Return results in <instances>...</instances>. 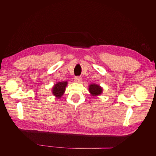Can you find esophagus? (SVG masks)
I'll return each mask as SVG.
<instances>
[{"instance_id":"1","label":"esophagus","mask_w":156,"mask_h":156,"mask_svg":"<svg viewBox=\"0 0 156 156\" xmlns=\"http://www.w3.org/2000/svg\"><path fill=\"white\" fill-rule=\"evenodd\" d=\"M81 80H82V78L81 77H75L74 78V81L76 83H80L81 81Z\"/></svg>"}]
</instances>
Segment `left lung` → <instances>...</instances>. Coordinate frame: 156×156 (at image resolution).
Segmentation results:
<instances>
[{
  "instance_id": "8db88e82",
  "label": "left lung",
  "mask_w": 156,
  "mask_h": 156,
  "mask_svg": "<svg viewBox=\"0 0 156 156\" xmlns=\"http://www.w3.org/2000/svg\"><path fill=\"white\" fill-rule=\"evenodd\" d=\"M103 88L98 84L92 83L90 84L88 87V91L92 96H100L103 92Z\"/></svg>"
}]
</instances>
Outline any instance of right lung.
Wrapping results in <instances>:
<instances>
[{
    "label": "right lung",
    "instance_id": "add662e5",
    "mask_svg": "<svg viewBox=\"0 0 156 156\" xmlns=\"http://www.w3.org/2000/svg\"><path fill=\"white\" fill-rule=\"evenodd\" d=\"M68 83L67 81L58 82L56 83L52 88V94H53V96L58 99L62 97L65 92L66 87Z\"/></svg>",
    "mask_w": 156,
    "mask_h": 156
}]
</instances>
